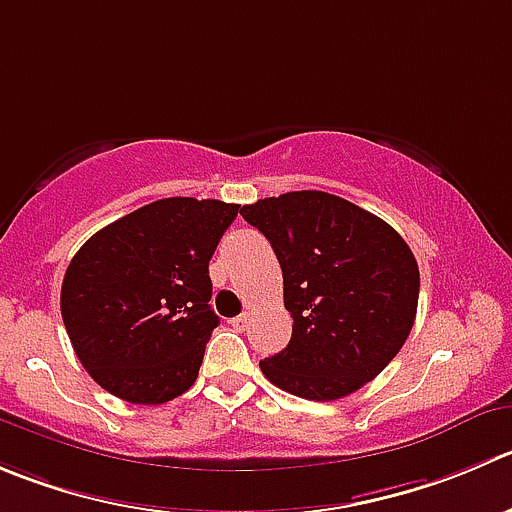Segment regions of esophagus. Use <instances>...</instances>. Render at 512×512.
<instances>
[{"label":"esophagus","instance_id":"esophagus-1","mask_svg":"<svg viewBox=\"0 0 512 512\" xmlns=\"http://www.w3.org/2000/svg\"><path fill=\"white\" fill-rule=\"evenodd\" d=\"M247 322H250V312H242V315H237L235 320H232V327H235V330H245Z\"/></svg>","mask_w":512,"mask_h":512}]
</instances>
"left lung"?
I'll use <instances>...</instances> for the list:
<instances>
[{
	"instance_id": "8db88e82",
	"label": "left lung",
	"mask_w": 512,
	"mask_h": 512,
	"mask_svg": "<svg viewBox=\"0 0 512 512\" xmlns=\"http://www.w3.org/2000/svg\"><path fill=\"white\" fill-rule=\"evenodd\" d=\"M282 267L292 337L260 360L267 380L305 400H337L380 375L418 312L420 272L408 242L372 212L302 190L240 207Z\"/></svg>"
}]
</instances>
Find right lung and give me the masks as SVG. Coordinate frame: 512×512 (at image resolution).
Here are the masks:
<instances>
[{
    "label": "right lung",
    "mask_w": 512,
    "mask_h": 512,
    "mask_svg": "<svg viewBox=\"0 0 512 512\" xmlns=\"http://www.w3.org/2000/svg\"><path fill=\"white\" fill-rule=\"evenodd\" d=\"M237 210L167 197L94 232L72 257L64 327L84 370L114 398L162 405L192 388L220 322L210 260Z\"/></svg>",
    "instance_id": "add662e5"
}]
</instances>
